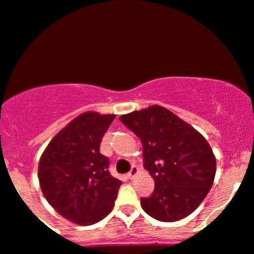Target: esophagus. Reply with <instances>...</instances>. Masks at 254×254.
<instances>
[{
  "label": "esophagus",
  "instance_id": "34e87169",
  "mask_svg": "<svg viewBox=\"0 0 254 254\" xmlns=\"http://www.w3.org/2000/svg\"><path fill=\"white\" fill-rule=\"evenodd\" d=\"M137 174H138V168L137 166H132L131 170H130V172L127 174V177H129L130 180H132V178L135 177Z\"/></svg>",
  "mask_w": 254,
  "mask_h": 254
}]
</instances>
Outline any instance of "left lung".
Here are the masks:
<instances>
[{
	"label": "left lung",
	"mask_w": 254,
	"mask_h": 254,
	"mask_svg": "<svg viewBox=\"0 0 254 254\" xmlns=\"http://www.w3.org/2000/svg\"><path fill=\"white\" fill-rule=\"evenodd\" d=\"M119 119L140 137L143 166L155 182L153 194L141 197L144 212L160 222H176L194 212L216 175V157L204 136L159 105Z\"/></svg>",
	"instance_id": "left-lung-1"
}]
</instances>
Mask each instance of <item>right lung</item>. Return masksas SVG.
Segmentation results:
<instances>
[{
  "label": "right lung",
  "mask_w": 254,
  "mask_h": 254,
  "mask_svg": "<svg viewBox=\"0 0 254 254\" xmlns=\"http://www.w3.org/2000/svg\"><path fill=\"white\" fill-rule=\"evenodd\" d=\"M114 114L85 112L61 129L38 164L47 201L64 218L79 225L100 222L112 211L122 181L111 176L100 143Z\"/></svg>",
  "instance_id": "obj_1"
}]
</instances>
